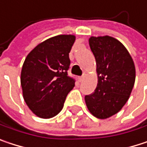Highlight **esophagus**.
<instances>
[{"label": "esophagus", "mask_w": 147, "mask_h": 147, "mask_svg": "<svg viewBox=\"0 0 147 147\" xmlns=\"http://www.w3.org/2000/svg\"><path fill=\"white\" fill-rule=\"evenodd\" d=\"M84 74L82 75L81 77H79V81H80V82H82L83 80H84Z\"/></svg>", "instance_id": "1"}]
</instances>
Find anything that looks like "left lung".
Returning <instances> with one entry per match:
<instances>
[{
  "mask_svg": "<svg viewBox=\"0 0 147 147\" xmlns=\"http://www.w3.org/2000/svg\"><path fill=\"white\" fill-rule=\"evenodd\" d=\"M89 44L96 62L98 83L84 96L88 110L105 119L119 113L129 98L136 80L133 59L124 46L111 36L90 37Z\"/></svg>",
  "mask_w": 147,
  "mask_h": 147,
  "instance_id": "obj_1",
  "label": "left lung"
}]
</instances>
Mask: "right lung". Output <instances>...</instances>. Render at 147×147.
I'll use <instances>...</instances> for the list:
<instances>
[{"label": "right lung", "instance_id": "obj_1", "mask_svg": "<svg viewBox=\"0 0 147 147\" xmlns=\"http://www.w3.org/2000/svg\"><path fill=\"white\" fill-rule=\"evenodd\" d=\"M75 41L72 34L51 37L34 47L21 71L24 99L28 108L41 119H51L63 107L75 80L67 75L69 52Z\"/></svg>", "mask_w": 147, "mask_h": 147}]
</instances>
